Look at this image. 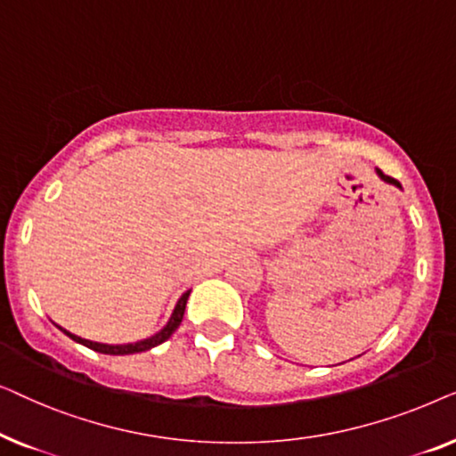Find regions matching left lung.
<instances>
[{
	"instance_id": "1",
	"label": "left lung",
	"mask_w": 456,
	"mask_h": 456,
	"mask_svg": "<svg viewBox=\"0 0 456 456\" xmlns=\"http://www.w3.org/2000/svg\"><path fill=\"white\" fill-rule=\"evenodd\" d=\"M376 174H378V176H379V178H382V180H384V183H388V184H395V186H398V189H403V186H401V183H398V180H395V178H390V176H386V174H384L382 170H379V167H376Z\"/></svg>"
}]
</instances>
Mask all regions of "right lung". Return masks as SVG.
I'll return each mask as SVG.
<instances>
[{
  "label": "right lung",
  "mask_w": 456,
  "mask_h": 456,
  "mask_svg": "<svg viewBox=\"0 0 456 456\" xmlns=\"http://www.w3.org/2000/svg\"><path fill=\"white\" fill-rule=\"evenodd\" d=\"M189 295H191V290H186L184 295L178 298V303H176V307H174V311H172L170 320H167L166 326L161 328L158 334L149 336V338L136 340V342H128V345H103V342H93V340L80 338V336L68 332V330L58 326V323H55V326H58L66 336H70L74 342H78V345L91 348V351H97V353H103V354H134V353H142V351H149V348L161 345V342H166L174 332H176L178 326H180V322H183V317H184V309H186V301H189Z\"/></svg>",
  "instance_id": "add662e5"
}]
</instances>
